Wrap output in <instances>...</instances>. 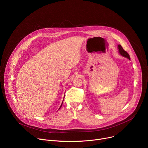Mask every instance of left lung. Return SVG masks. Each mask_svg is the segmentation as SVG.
<instances>
[{
	"label": "left lung",
	"mask_w": 148,
	"mask_h": 148,
	"mask_svg": "<svg viewBox=\"0 0 148 148\" xmlns=\"http://www.w3.org/2000/svg\"><path fill=\"white\" fill-rule=\"evenodd\" d=\"M118 49H119V53L122 55L124 57H126L127 58H128L129 59H130V57L129 54L123 49V48H122V47L121 45H118Z\"/></svg>",
	"instance_id": "obj_1"
}]
</instances>
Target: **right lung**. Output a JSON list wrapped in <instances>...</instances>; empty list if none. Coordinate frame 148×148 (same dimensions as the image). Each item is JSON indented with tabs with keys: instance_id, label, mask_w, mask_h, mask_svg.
<instances>
[{
	"instance_id": "1",
	"label": "right lung",
	"mask_w": 148,
	"mask_h": 148,
	"mask_svg": "<svg viewBox=\"0 0 148 148\" xmlns=\"http://www.w3.org/2000/svg\"><path fill=\"white\" fill-rule=\"evenodd\" d=\"M62 103H63V102H62ZM62 105H61V106H60V108H59V109H60V108H61V107H62Z\"/></svg>"
}]
</instances>
